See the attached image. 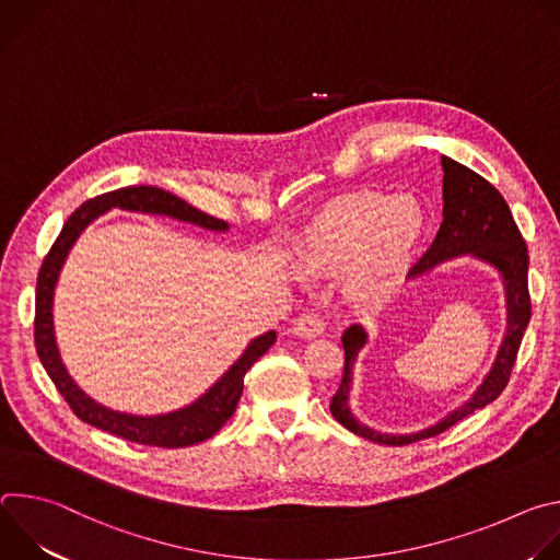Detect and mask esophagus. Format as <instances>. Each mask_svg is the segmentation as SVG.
I'll return each mask as SVG.
<instances>
[{
    "mask_svg": "<svg viewBox=\"0 0 560 560\" xmlns=\"http://www.w3.org/2000/svg\"><path fill=\"white\" fill-rule=\"evenodd\" d=\"M326 330V324L324 318L314 314V312H303L294 318L292 324V332L299 335V337H307V339H314V337H322Z\"/></svg>",
    "mask_w": 560,
    "mask_h": 560,
    "instance_id": "obj_1",
    "label": "esophagus"
}]
</instances>
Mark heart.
<instances>
[{
  "label": "heart",
  "instance_id": "b5f03b06",
  "mask_svg": "<svg viewBox=\"0 0 560 560\" xmlns=\"http://www.w3.org/2000/svg\"><path fill=\"white\" fill-rule=\"evenodd\" d=\"M425 234V212L412 197L352 192L318 212L294 253L307 275L348 270L346 292L372 299L412 264Z\"/></svg>",
  "mask_w": 560,
  "mask_h": 560
}]
</instances>
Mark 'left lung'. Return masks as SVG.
<instances>
[{"mask_svg":"<svg viewBox=\"0 0 560 560\" xmlns=\"http://www.w3.org/2000/svg\"><path fill=\"white\" fill-rule=\"evenodd\" d=\"M441 166H443V223L434 236L430 250L410 270V277H419L436 268L439 264L460 255H469L478 261L490 264L492 268L499 270L505 285L508 330L490 374L483 378V383L478 385V389L463 406H458L445 419H441L439 423L421 432L383 434L368 428L359 419H354L348 406L352 368L357 363L359 352L368 343V332L363 330V326H357V324L350 326L341 337L343 350H346V368H343V381L330 401V412L350 432L383 445H408L421 439L436 436L447 428L456 425L460 419L474 415L476 410L486 408L488 404L494 401V398H499L510 381L525 328L532 318V299L527 288L529 257H527L525 238L510 212V206L488 179L476 175L467 166L454 162V159L441 156Z\"/></svg>","mask_w":560,"mask_h":560,"instance_id":"1","label":"left lung"}]
</instances>
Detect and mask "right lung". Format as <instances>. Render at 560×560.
Here are the masks:
<instances>
[{
    "instance_id": "right-lung-1",
    "label": "right lung",
    "mask_w": 560,
    "mask_h": 560,
    "mask_svg": "<svg viewBox=\"0 0 560 560\" xmlns=\"http://www.w3.org/2000/svg\"><path fill=\"white\" fill-rule=\"evenodd\" d=\"M110 208L164 214V217L195 223L199 228L214 230V232L228 230V223L223 219H214L197 210L195 206L186 203L184 199L175 197L173 192H166L154 186L119 188V190L100 195L95 199H89L86 203L79 206L63 223L57 242L52 244L50 253L46 255L39 268L37 294H35V348H37L39 361L48 372V376L52 378L59 394L63 396V401L84 423L141 445L188 447V445L201 443L212 434H217L223 428V423L234 415L238 398H242V392H244L246 372L255 365L259 357H264L270 350V346L277 341V332L270 330L257 337L255 341H250L246 352L238 357V361L203 396H199L195 404L177 412L156 415V417H137V415L115 412L97 404L95 398H91L70 378L66 365L61 363L57 341H55V328H52V296H55L59 270L72 244L77 242V236L82 234V230L93 219L108 212Z\"/></svg>"
}]
</instances>
